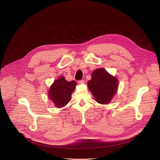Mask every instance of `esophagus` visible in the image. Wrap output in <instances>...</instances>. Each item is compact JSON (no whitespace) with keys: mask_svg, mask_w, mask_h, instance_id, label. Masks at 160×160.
I'll use <instances>...</instances> for the list:
<instances>
[{"mask_svg":"<svg viewBox=\"0 0 160 160\" xmlns=\"http://www.w3.org/2000/svg\"><path fill=\"white\" fill-rule=\"evenodd\" d=\"M78 83H80V84H84V83H85V81H84V80H79V81L78 82Z\"/></svg>","mask_w":160,"mask_h":160,"instance_id":"esophagus-1","label":"esophagus"}]
</instances>
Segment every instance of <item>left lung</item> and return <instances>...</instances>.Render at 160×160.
I'll return each instance as SVG.
<instances>
[{
  "mask_svg": "<svg viewBox=\"0 0 160 160\" xmlns=\"http://www.w3.org/2000/svg\"><path fill=\"white\" fill-rule=\"evenodd\" d=\"M88 84L96 102L107 104L116 93L118 80L109 74L105 69L99 68L92 72V78Z\"/></svg>",
  "mask_w": 160,
  "mask_h": 160,
  "instance_id": "1",
  "label": "left lung"
}]
</instances>
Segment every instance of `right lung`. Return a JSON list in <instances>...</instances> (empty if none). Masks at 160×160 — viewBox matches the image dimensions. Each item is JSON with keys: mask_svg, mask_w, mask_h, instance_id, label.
Segmentation results:
<instances>
[{"mask_svg": "<svg viewBox=\"0 0 160 160\" xmlns=\"http://www.w3.org/2000/svg\"><path fill=\"white\" fill-rule=\"evenodd\" d=\"M76 84L77 83L75 81L68 82L63 76L55 80L50 88L49 95L55 107L61 108L70 102L71 94Z\"/></svg>", "mask_w": 160, "mask_h": 160, "instance_id": "right-lung-1", "label": "right lung"}]
</instances>
